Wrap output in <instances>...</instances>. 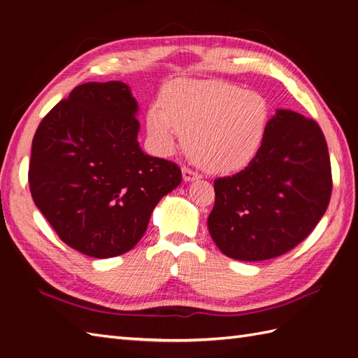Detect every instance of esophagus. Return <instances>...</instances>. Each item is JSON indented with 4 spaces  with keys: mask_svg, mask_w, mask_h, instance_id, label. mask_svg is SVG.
<instances>
[{
    "mask_svg": "<svg viewBox=\"0 0 358 358\" xmlns=\"http://www.w3.org/2000/svg\"><path fill=\"white\" fill-rule=\"evenodd\" d=\"M182 178L185 182H194V180H199L200 179V175L199 173H196L194 170L188 169V167H183L182 169Z\"/></svg>",
    "mask_w": 358,
    "mask_h": 358,
    "instance_id": "esophagus-1",
    "label": "esophagus"
}]
</instances>
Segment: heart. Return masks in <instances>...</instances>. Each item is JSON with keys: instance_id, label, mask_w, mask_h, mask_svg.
<instances>
[{"instance_id": "obj_1", "label": "heart", "mask_w": 358, "mask_h": 358, "mask_svg": "<svg viewBox=\"0 0 358 358\" xmlns=\"http://www.w3.org/2000/svg\"><path fill=\"white\" fill-rule=\"evenodd\" d=\"M263 95L224 80L180 82L150 106L148 133L161 154L176 148L183 134L188 154L213 173L245 169L258 154L268 127Z\"/></svg>"}]
</instances>
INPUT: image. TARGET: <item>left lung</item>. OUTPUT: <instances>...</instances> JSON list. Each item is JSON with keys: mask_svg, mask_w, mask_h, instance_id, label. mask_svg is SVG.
<instances>
[{"mask_svg": "<svg viewBox=\"0 0 358 358\" xmlns=\"http://www.w3.org/2000/svg\"><path fill=\"white\" fill-rule=\"evenodd\" d=\"M213 187L208 227L224 255L263 262L291 251L315 229L331 196L321 128L297 112L278 109L255 158Z\"/></svg>", "mask_w": 358, "mask_h": 358, "instance_id": "obj_1", "label": "left lung"}]
</instances>
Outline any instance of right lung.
I'll return each instance as SVG.
<instances>
[{"instance_id": "right-lung-1", "label": "right lung", "mask_w": 358, "mask_h": 358, "mask_svg": "<svg viewBox=\"0 0 358 358\" xmlns=\"http://www.w3.org/2000/svg\"><path fill=\"white\" fill-rule=\"evenodd\" d=\"M138 104L124 82H90L43 117L28 171L32 200L59 239L88 257L128 252L180 169L138 145Z\"/></svg>"}]
</instances>
